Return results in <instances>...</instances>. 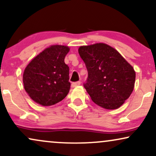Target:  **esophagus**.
<instances>
[{"mask_svg": "<svg viewBox=\"0 0 156 156\" xmlns=\"http://www.w3.org/2000/svg\"><path fill=\"white\" fill-rule=\"evenodd\" d=\"M80 81H77V82H75V83H73L71 84V86H72L73 88H75L76 87V86H80Z\"/></svg>", "mask_w": 156, "mask_h": 156, "instance_id": "obj_1", "label": "esophagus"}]
</instances>
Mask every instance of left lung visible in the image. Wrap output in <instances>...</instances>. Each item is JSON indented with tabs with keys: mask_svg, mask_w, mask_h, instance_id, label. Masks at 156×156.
<instances>
[{
	"mask_svg": "<svg viewBox=\"0 0 156 156\" xmlns=\"http://www.w3.org/2000/svg\"><path fill=\"white\" fill-rule=\"evenodd\" d=\"M78 53L88 71L83 86L93 102L108 110L120 108L134 90L136 73L133 67L105 44L80 46Z\"/></svg>",
	"mask_w": 156,
	"mask_h": 156,
	"instance_id": "8db88e82",
	"label": "left lung"
}]
</instances>
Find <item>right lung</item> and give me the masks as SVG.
<instances>
[{"instance_id": "1", "label": "right lung", "mask_w": 156, "mask_h": 156, "mask_svg": "<svg viewBox=\"0 0 156 156\" xmlns=\"http://www.w3.org/2000/svg\"><path fill=\"white\" fill-rule=\"evenodd\" d=\"M69 51L66 46H51L33 58L24 69V88L37 104L53 105L68 94L69 67L65 63V57Z\"/></svg>"}]
</instances>
